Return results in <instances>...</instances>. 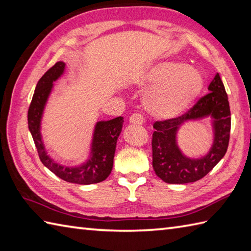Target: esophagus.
Returning a JSON list of instances; mask_svg holds the SVG:
<instances>
[{"label": "esophagus", "instance_id": "esophagus-1", "mask_svg": "<svg viewBox=\"0 0 251 251\" xmlns=\"http://www.w3.org/2000/svg\"><path fill=\"white\" fill-rule=\"evenodd\" d=\"M130 124L131 125H135V126H140V125H143L144 124V118L143 116L141 114H133L131 117H130Z\"/></svg>", "mask_w": 251, "mask_h": 251}]
</instances>
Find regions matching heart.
I'll use <instances>...</instances> for the list:
<instances>
[{
    "instance_id": "1",
    "label": "heart",
    "mask_w": 251,
    "mask_h": 251,
    "mask_svg": "<svg viewBox=\"0 0 251 251\" xmlns=\"http://www.w3.org/2000/svg\"><path fill=\"white\" fill-rule=\"evenodd\" d=\"M138 87H152L145 104L152 116L173 119L191 108L202 93L204 77L199 70L180 61H160L136 77Z\"/></svg>"
}]
</instances>
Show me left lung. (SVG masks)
<instances>
[{"instance_id": "8db88e82", "label": "left lung", "mask_w": 251, "mask_h": 251, "mask_svg": "<svg viewBox=\"0 0 251 251\" xmlns=\"http://www.w3.org/2000/svg\"><path fill=\"white\" fill-rule=\"evenodd\" d=\"M206 94L187 114L175 119L154 122L152 134V168L168 183H188L201 179L225 157L229 145L231 113L227 96L217 73ZM208 118L213 129V143L200 158L188 157L177 145V132L191 121Z\"/></svg>"}]
</instances>
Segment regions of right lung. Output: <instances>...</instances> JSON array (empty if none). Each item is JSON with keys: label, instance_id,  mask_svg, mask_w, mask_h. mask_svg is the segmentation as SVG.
<instances>
[{"label": "right lung", "instance_id": "1", "mask_svg": "<svg viewBox=\"0 0 251 251\" xmlns=\"http://www.w3.org/2000/svg\"><path fill=\"white\" fill-rule=\"evenodd\" d=\"M65 63L59 61L38 80L27 111V125L35 143L42 163L61 179L78 185H91L106 179L113 170L116 145L122 130L124 118L96 122L93 127L90 149L85 162L79 165H63L50 157L42 135V121L54 81L65 73Z\"/></svg>", "mask_w": 251, "mask_h": 251}]
</instances>
